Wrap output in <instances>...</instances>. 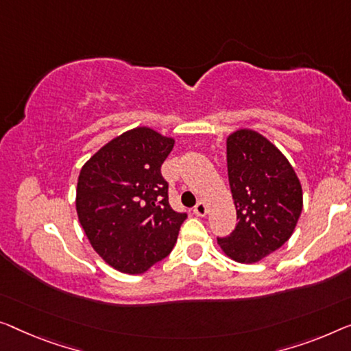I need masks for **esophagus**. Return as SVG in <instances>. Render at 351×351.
Segmentation results:
<instances>
[{"mask_svg": "<svg viewBox=\"0 0 351 351\" xmlns=\"http://www.w3.org/2000/svg\"><path fill=\"white\" fill-rule=\"evenodd\" d=\"M193 214H195V216H198V217H203L206 214V205H205V202H198L197 205H195V208H193Z\"/></svg>", "mask_w": 351, "mask_h": 351, "instance_id": "esophagus-1", "label": "esophagus"}]
</instances>
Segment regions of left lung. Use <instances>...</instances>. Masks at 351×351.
Instances as JSON below:
<instances>
[{"label": "left lung", "instance_id": "obj_1", "mask_svg": "<svg viewBox=\"0 0 351 351\" xmlns=\"http://www.w3.org/2000/svg\"><path fill=\"white\" fill-rule=\"evenodd\" d=\"M227 169L238 223L221 249L239 263H257L289 241L302 211L301 182L263 135L239 129L227 138Z\"/></svg>", "mask_w": 351, "mask_h": 351}]
</instances>
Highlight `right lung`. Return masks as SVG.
I'll use <instances>...</instances> for the list:
<instances>
[{
    "label": "right lung",
    "instance_id": "right-lung-1",
    "mask_svg": "<svg viewBox=\"0 0 351 351\" xmlns=\"http://www.w3.org/2000/svg\"><path fill=\"white\" fill-rule=\"evenodd\" d=\"M175 140L135 128L82 167L77 214L94 250L114 269L142 274L171 252L186 213L171 209L160 167Z\"/></svg>",
    "mask_w": 351,
    "mask_h": 351
}]
</instances>
